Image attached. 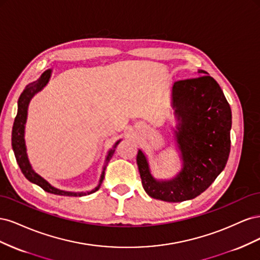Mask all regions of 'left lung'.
<instances>
[{
    "label": "left lung",
    "mask_w": 260,
    "mask_h": 260,
    "mask_svg": "<svg viewBox=\"0 0 260 260\" xmlns=\"http://www.w3.org/2000/svg\"><path fill=\"white\" fill-rule=\"evenodd\" d=\"M172 100L180 120L176 137L182 170L170 181H156L141 151L137 164L143 188L151 198L183 202L202 194L225 167L231 144V108L221 88L208 75L175 82Z\"/></svg>",
    "instance_id": "left-lung-1"
}]
</instances>
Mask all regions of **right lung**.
<instances>
[{
	"mask_svg": "<svg viewBox=\"0 0 260 260\" xmlns=\"http://www.w3.org/2000/svg\"><path fill=\"white\" fill-rule=\"evenodd\" d=\"M50 76H51V70H46V72H44L37 81L31 82L26 86L25 90H23V92L21 93V95L18 100V111H17L16 117H15V121L13 124V131H12V146H13L15 157H16L17 164H18V166L23 174V176H25L30 181V182L36 183L40 187H42L45 192H49L52 194H57V195H66V196H84L86 194L94 193L99 190L102 182H103L106 165L108 164L109 159L112 158L115 149H111L107 155L106 162H105V166L103 168V171H102L99 185L95 188H93L92 191H89L86 193L65 192V191L58 190V188L53 187L49 182H46L43 178H41L38 174H36V172L32 170V168H31V165L29 164L27 153H26L25 139H23V133H25V123H26V119H27V109H28L30 100L34 98L36 93H38L39 91L43 89V86L48 83V81L50 79ZM118 143H119V141H118V142L115 144V147L118 145Z\"/></svg>",
	"mask_w": 260,
	"mask_h": 260,
	"instance_id": "obj_1",
	"label": "right lung"
}]
</instances>
